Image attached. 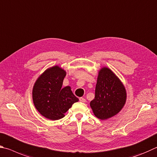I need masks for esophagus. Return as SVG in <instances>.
Here are the masks:
<instances>
[{
  "mask_svg": "<svg viewBox=\"0 0 157 157\" xmlns=\"http://www.w3.org/2000/svg\"><path fill=\"white\" fill-rule=\"evenodd\" d=\"M79 100H80V101H81V102H82V103H86V100L85 99V98H83V97H81L80 98H79Z\"/></svg>",
  "mask_w": 157,
  "mask_h": 157,
  "instance_id": "34e87169",
  "label": "esophagus"
}]
</instances>
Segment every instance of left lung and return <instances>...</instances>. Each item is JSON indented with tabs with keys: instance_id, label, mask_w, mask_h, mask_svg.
<instances>
[{
	"instance_id": "8db88e82",
	"label": "left lung",
	"mask_w": 157,
	"mask_h": 157,
	"mask_svg": "<svg viewBox=\"0 0 157 157\" xmlns=\"http://www.w3.org/2000/svg\"><path fill=\"white\" fill-rule=\"evenodd\" d=\"M127 92L125 87L110 69L103 67L98 71L95 97L90 107L98 119L106 120L115 116L124 107Z\"/></svg>"
}]
</instances>
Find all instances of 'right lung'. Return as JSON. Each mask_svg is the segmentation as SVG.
I'll return each mask as SVG.
<instances>
[{
	"label": "right lung",
	"instance_id": "add662e5",
	"mask_svg": "<svg viewBox=\"0 0 157 157\" xmlns=\"http://www.w3.org/2000/svg\"><path fill=\"white\" fill-rule=\"evenodd\" d=\"M66 71L59 65L49 67L38 76L32 90V98L38 112L49 120H59L78 98L70 86L62 87Z\"/></svg>",
	"mask_w": 157,
	"mask_h": 157
}]
</instances>
